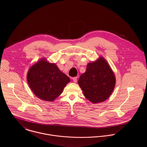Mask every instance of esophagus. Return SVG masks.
I'll use <instances>...</instances> for the list:
<instances>
[{"instance_id":"obj_1","label":"esophagus","mask_w":147,"mask_h":147,"mask_svg":"<svg viewBox=\"0 0 147 147\" xmlns=\"http://www.w3.org/2000/svg\"><path fill=\"white\" fill-rule=\"evenodd\" d=\"M72 80L74 81V83H76L77 82V78L76 77H74L72 78Z\"/></svg>"}]
</instances>
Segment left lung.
<instances>
[{
  "label": "left lung",
  "mask_w": 147,
  "mask_h": 147,
  "mask_svg": "<svg viewBox=\"0 0 147 147\" xmlns=\"http://www.w3.org/2000/svg\"><path fill=\"white\" fill-rule=\"evenodd\" d=\"M84 96L93 103H99L108 98L115 85V75L104 58L88 64L85 72L78 81Z\"/></svg>",
  "instance_id": "left-lung-1"
}]
</instances>
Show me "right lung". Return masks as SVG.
<instances>
[{"instance_id": "1", "label": "right lung", "mask_w": 147, "mask_h": 147, "mask_svg": "<svg viewBox=\"0 0 147 147\" xmlns=\"http://www.w3.org/2000/svg\"><path fill=\"white\" fill-rule=\"evenodd\" d=\"M30 89L39 98L53 101L58 97L70 82L55 64L48 63L44 59L31 67L27 75Z\"/></svg>"}]
</instances>
